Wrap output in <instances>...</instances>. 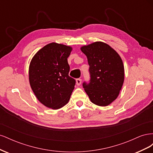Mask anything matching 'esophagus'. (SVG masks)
<instances>
[{"label": "esophagus", "instance_id": "1", "mask_svg": "<svg viewBox=\"0 0 153 153\" xmlns=\"http://www.w3.org/2000/svg\"><path fill=\"white\" fill-rule=\"evenodd\" d=\"M76 84L78 85H80L82 83V79L81 78H77V79L76 80Z\"/></svg>", "mask_w": 153, "mask_h": 153}]
</instances>
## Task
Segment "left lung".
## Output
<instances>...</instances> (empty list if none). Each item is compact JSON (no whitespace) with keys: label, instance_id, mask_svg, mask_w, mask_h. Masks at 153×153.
Instances as JSON below:
<instances>
[{"label":"left lung","instance_id":"obj_1","mask_svg":"<svg viewBox=\"0 0 153 153\" xmlns=\"http://www.w3.org/2000/svg\"><path fill=\"white\" fill-rule=\"evenodd\" d=\"M89 65L90 79L82 85L92 103L107 106L117 98L124 78L122 59L110 46L95 42L81 48Z\"/></svg>","mask_w":153,"mask_h":153}]
</instances>
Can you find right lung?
<instances>
[{"instance_id":"add662e5","label":"right lung","mask_w":153,"mask_h":153,"mask_svg":"<svg viewBox=\"0 0 153 153\" xmlns=\"http://www.w3.org/2000/svg\"><path fill=\"white\" fill-rule=\"evenodd\" d=\"M71 48L55 43L39 50L29 66V82L36 98L48 108L59 109L69 100L76 80L69 76Z\"/></svg>"}]
</instances>
